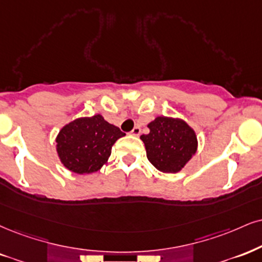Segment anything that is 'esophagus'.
<instances>
[{
  "instance_id": "obj_1",
  "label": "esophagus",
  "mask_w": 262,
  "mask_h": 262,
  "mask_svg": "<svg viewBox=\"0 0 262 262\" xmlns=\"http://www.w3.org/2000/svg\"><path fill=\"white\" fill-rule=\"evenodd\" d=\"M140 134H141V128L138 127V126H136V127L132 128V131H131L132 136H140Z\"/></svg>"
}]
</instances>
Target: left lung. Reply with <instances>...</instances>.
Masks as SVG:
<instances>
[{"mask_svg":"<svg viewBox=\"0 0 262 262\" xmlns=\"http://www.w3.org/2000/svg\"><path fill=\"white\" fill-rule=\"evenodd\" d=\"M149 134L142 135L147 158L161 172L176 173L194 156L198 140L194 130L182 119L158 116L148 124Z\"/></svg>","mask_w":262,"mask_h":262,"instance_id":"left-lung-1","label":"left lung"}]
</instances>
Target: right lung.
Listing matches in <instances>:
<instances>
[{"instance_id":"obj_1","label":"right lung","mask_w":262,"mask_h":262,"mask_svg":"<svg viewBox=\"0 0 262 262\" xmlns=\"http://www.w3.org/2000/svg\"><path fill=\"white\" fill-rule=\"evenodd\" d=\"M125 134L101 114L79 118L63 126L56 138L60 163L72 172L83 175L108 163L112 147Z\"/></svg>"}]
</instances>
